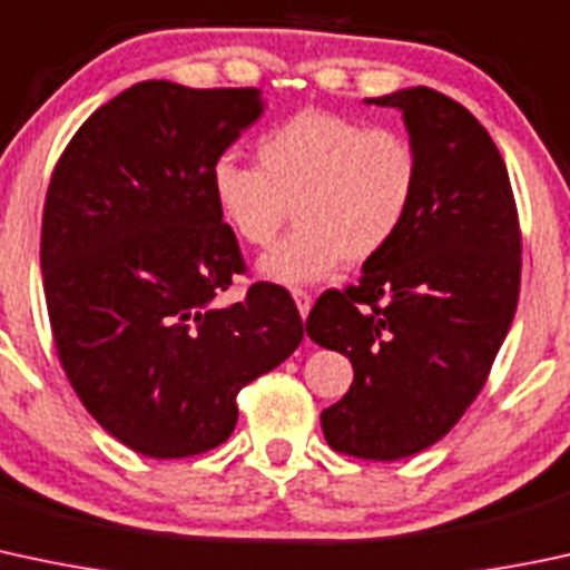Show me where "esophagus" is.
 I'll return each mask as SVG.
<instances>
[{
	"mask_svg": "<svg viewBox=\"0 0 570 570\" xmlns=\"http://www.w3.org/2000/svg\"><path fill=\"white\" fill-rule=\"evenodd\" d=\"M292 297H295V303H297V311H301V316L305 320V316H308V311H311V292H305V289H292Z\"/></svg>",
	"mask_w": 570,
	"mask_h": 570,
	"instance_id": "34e87169",
	"label": "esophagus"
}]
</instances>
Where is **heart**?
Listing matches in <instances>:
<instances>
[{
  "label": "heart",
  "mask_w": 570,
  "mask_h": 570,
  "mask_svg": "<svg viewBox=\"0 0 570 570\" xmlns=\"http://www.w3.org/2000/svg\"><path fill=\"white\" fill-rule=\"evenodd\" d=\"M256 160L259 169L220 155L209 196L250 248H269L292 209L297 229L259 262L262 278L284 286L325 278L341 262H374L404 232L421 190L410 136L333 111H301L269 128Z\"/></svg>",
  "instance_id": "1"
}]
</instances>
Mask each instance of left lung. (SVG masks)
<instances>
[{
  "instance_id": "8db88e82",
  "label": "left lung",
  "mask_w": 570,
  "mask_h": 570,
  "mask_svg": "<svg viewBox=\"0 0 570 570\" xmlns=\"http://www.w3.org/2000/svg\"><path fill=\"white\" fill-rule=\"evenodd\" d=\"M368 104L401 111L421 190L399 239L355 286L325 292L305 333L355 368L322 412L327 445L395 461L442 440L487 385L517 314L522 232L505 160L464 106L429 87Z\"/></svg>"
}]
</instances>
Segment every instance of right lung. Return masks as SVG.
I'll use <instances>...</instances> for the list:
<instances>
[{"label": "right lung", "instance_id": "right-lung-1", "mask_svg": "<svg viewBox=\"0 0 570 570\" xmlns=\"http://www.w3.org/2000/svg\"><path fill=\"white\" fill-rule=\"evenodd\" d=\"M259 89L141 81L65 147L43 207L53 346L89 415L130 451L185 459L229 440L237 393L303 341L289 292L248 286L209 169L259 119Z\"/></svg>", "mask_w": 570, "mask_h": 570}]
</instances>
